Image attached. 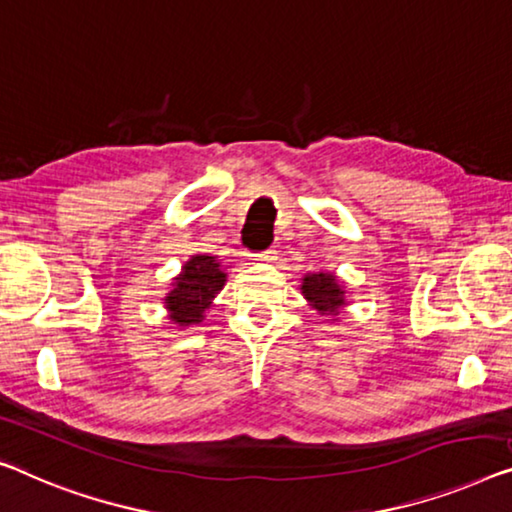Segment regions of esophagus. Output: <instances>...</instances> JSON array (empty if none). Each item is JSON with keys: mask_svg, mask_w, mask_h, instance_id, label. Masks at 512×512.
<instances>
[{"mask_svg": "<svg viewBox=\"0 0 512 512\" xmlns=\"http://www.w3.org/2000/svg\"><path fill=\"white\" fill-rule=\"evenodd\" d=\"M276 250L273 248H269V250H262V253H257L255 255V259H259V262H273V259H276Z\"/></svg>", "mask_w": 512, "mask_h": 512, "instance_id": "34e87169", "label": "esophagus"}]
</instances>
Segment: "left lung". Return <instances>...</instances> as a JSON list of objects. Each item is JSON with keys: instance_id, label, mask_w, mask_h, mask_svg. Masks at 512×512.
Listing matches in <instances>:
<instances>
[{"instance_id": "8db88e82", "label": "left lung", "mask_w": 512, "mask_h": 512, "mask_svg": "<svg viewBox=\"0 0 512 512\" xmlns=\"http://www.w3.org/2000/svg\"><path fill=\"white\" fill-rule=\"evenodd\" d=\"M303 296L308 299L322 315H338V308L345 303V292H342L335 276L331 273H312V276L303 278Z\"/></svg>"}]
</instances>
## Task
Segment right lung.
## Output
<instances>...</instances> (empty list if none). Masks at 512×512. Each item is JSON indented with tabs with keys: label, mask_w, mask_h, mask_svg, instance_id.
Wrapping results in <instances>:
<instances>
[{
	"label": "right lung",
	"mask_w": 512,
	"mask_h": 512,
	"mask_svg": "<svg viewBox=\"0 0 512 512\" xmlns=\"http://www.w3.org/2000/svg\"><path fill=\"white\" fill-rule=\"evenodd\" d=\"M225 285V273L220 271L216 257L195 255L183 266V273L174 280L170 296L165 299L170 319L179 326L202 322L204 310L209 308L213 296Z\"/></svg>",
	"instance_id": "add662e5"
}]
</instances>
